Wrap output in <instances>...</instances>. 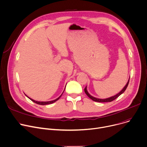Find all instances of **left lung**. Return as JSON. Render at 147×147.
<instances>
[{
    "instance_id": "1",
    "label": "left lung",
    "mask_w": 147,
    "mask_h": 147,
    "mask_svg": "<svg viewBox=\"0 0 147 147\" xmlns=\"http://www.w3.org/2000/svg\"><path fill=\"white\" fill-rule=\"evenodd\" d=\"M129 79L128 82V83H126V84L125 85V86L123 88V89L117 94L113 96H112L111 97H109V98H107V99H98V98H96V97L91 96L89 93H88L87 90V87H86L84 88V92H85V93L87 95V96L89 97V98H90L92 100H93V101L94 102H112L113 100H114L115 99H116V98H118V97L121 95L125 91V90L126 89L127 87H128V84H129Z\"/></svg>"
}]
</instances>
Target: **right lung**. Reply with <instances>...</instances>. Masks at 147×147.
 Returning a JSON list of instances; mask_svg holds the SVG:
<instances>
[{"label": "right lung", "instance_id": "right-lung-1", "mask_svg": "<svg viewBox=\"0 0 147 147\" xmlns=\"http://www.w3.org/2000/svg\"><path fill=\"white\" fill-rule=\"evenodd\" d=\"M63 93L61 94V95L63 94ZM26 95V94H25ZM61 95L60 96V97H58L57 99H55V100H52V101H49V102H38V101H36V100H33V99H31V98H29V97H28L26 95V96L28 97V98L30 99V100H31L32 102H34V103H36V104H38V105H49V104H51V103H54V102H56L57 100H58V99H59L60 97H61Z\"/></svg>", "mask_w": 147, "mask_h": 147}]
</instances>
